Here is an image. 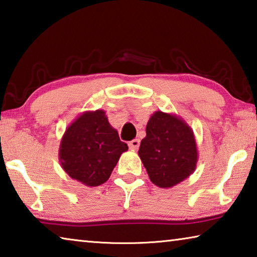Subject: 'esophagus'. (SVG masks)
<instances>
[{"label":"esophagus","mask_w":257,"mask_h":257,"mask_svg":"<svg viewBox=\"0 0 257 257\" xmlns=\"http://www.w3.org/2000/svg\"><path fill=\"white\" fill-rule=\"evenodd\" d=\"M128 146H129V149H130V150H133V151H137V150H138V147H139V141H138V139H134V141L129 142Z\"/></svg>","instance_id":"1"}]
</instances>
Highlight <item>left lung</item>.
Here are the masks:
<instances>
[{"mask_svg":"<svg viewBox=\"0 0 257 257\" xmlns=\"http://www.w3.org/2000/svg\"><path fill=\"white\" fill-rule=\"evenodd\" d=\"M138 155L151 181L160 188H171L196 169L198 151L193 129L175 113L155 111Z\"/></svg>","mask_w":257,"mask_h":257,"instance_id":"obj_1","label":"left lung"}]
</instances>
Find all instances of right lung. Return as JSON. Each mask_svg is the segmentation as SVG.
<instances>
[{"label": "right lung", "instance_id": "obj_1", "mask_svg": "<svg viewBox=\"0 0 257 257\" xmlns=\"http://www.w3.org/2000/svg\"><path fill=\"white\" fill-rule=\"evenodd\" d=\"M128 151L104 110L85 111L68 125L61 138L59 160L64 172L87 187L110 178L121 154Z\"/></svg>", "mask_w": 257, "mask_h": 257}]
</instances>
